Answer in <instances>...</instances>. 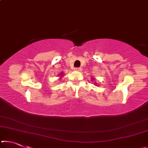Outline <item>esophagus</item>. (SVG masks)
Instances as JSON below:
<instances>
[{
    "instance_id": "34e87169",
    "label": "esophagus",
    "mask_w": 148,
    "mask_h": 148,
    "mask_svg": "<svg viewBox=\"0 0 148 148\" xmlns=\"http://www.w3.org/2000/svg\"><path fill=\"white\" fill-rule=\"evenodd\" d=\"M82 70V68H76V69H75V71H78V72H81Z\"/></svg>"
}]
</instances>
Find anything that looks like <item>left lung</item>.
I'll return each instance as SVG.
<instances>
[{
  "label": "left lung",
  "instance_id": "obj_1",
  "mask_svg": "<svg viewBox=\"0 0 148 148\" xmlns=\"http://www.w3.org/2000/svg\"><path fill=\"white\" fill-rule=\"evenodd\" d=\"M91 79H92V81L93 82H92V83H93V84H95V86H97V85H98V86H99V84H97L96 83V82H95V81H93V80L95 79V78H93V77H92V78Z\"/></svg>",
  "mask_w": 148,
  "mask_h": 148
}]
</instances>
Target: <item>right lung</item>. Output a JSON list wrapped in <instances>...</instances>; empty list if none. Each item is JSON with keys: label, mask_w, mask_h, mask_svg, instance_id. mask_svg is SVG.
<instances>
[{"label": "right lung", "mask_w": 148, "mask_h": 148, "mask_svg": "<svg viewBox=\"0 0 148 148\" xmlns=\"http://www.w3.org/2000/svg\"><path fill=\"white\" fill-rule=\"evenodd\" d=\"M63 74H64L62 73V72H61V73L59 75V76L60 77H62V76H63ZM59 79H60V78H59Z\"/></svg>", "instance_id": "add662e5"}]
</instances>
